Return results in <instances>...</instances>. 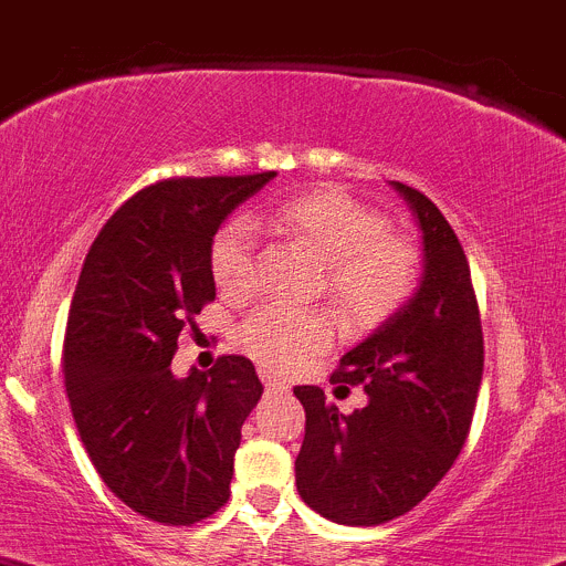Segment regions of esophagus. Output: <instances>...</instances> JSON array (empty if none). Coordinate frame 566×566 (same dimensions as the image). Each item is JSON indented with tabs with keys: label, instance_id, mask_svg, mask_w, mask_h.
Returning <instances> with one entry per match:
<instances>
[{
	"label": "esophagus",
	"instance_id": "34e87169",
	"mask_svg": "<svg viewBox=\"0 0 566 566\" xmlns=\"http://www.w3.org/2000/svg\"><path fill=\"white\" fill-rule=\"evenodd\" d=\"M261 381H264V387L270 389V392H275V395H285V392H289V384L281 381V378H275V376H272V373L261 370Z\"/></svg>",
	"mask_w": 566,
	"mask_h": 566
}]
</instances>
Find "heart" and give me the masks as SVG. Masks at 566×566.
Here are the masks:
<instances>
[{"label":"heart","mask_w":566,"mask_h":566,"mask_svg":"<svg viewBox=\"0 0 566 566\" xmlns=\"http://www.w3.org/2000/svg\"><path fill=\"white\" fill-rule=\"evenodd\" d=\"M270 229L300 242L324 264V291L352 324L376 326L400 311L419 283V253L389 231L387 218L340 190L291 198L270 214ZM209 275L220 294L253 285L250 229L220 226L209 244ZM332 340V318L318 307L266 305L240 324L244 352L264 368L291 370Z\"/></svg>","instance_id":"obj_1"}]
</instances>
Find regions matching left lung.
Segmentation results:
<instances>
[{"instance_id": "left-lung-1", "label": "left lung", "mask_w": 566, "mask_h": 566, "mask_svg": "<svg viewBox=\"0 0 566 566\" xmlns=\"http://www.w3.org/2000/svg\"><path fill=\"white\" fill-rule=\"evenodd\" d=\"M422 229L424 270L395 316L340 357L332 384L363 387L340 413L322 387H296L305 441L296 491L326 521L378 526L413 510L455 463L482 381V322L463 244L433 201L403 182Z\"/></svg>"}]
</instances>
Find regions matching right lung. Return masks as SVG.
Segmentation results:
<instances>
[{
	"label": "right lung",
	"instance_id": "1",
	"mask_svg": "<svg viewBox=\"0 0 566 566\" xmlns=\"http://www.w3.org/2000/svg\"><path fill=\"white\" fill-rule=\"evenodd\" d=\"M275 171L185 177L122 203L86 253L67 313L62 373L75 428L116 499L163 526H193L229 501L253 363L171 373L179 332L214 300L209 244Z\"/></svg>",
	"mask_w": 566,
	"mask_h": 566
}]
</instances>
